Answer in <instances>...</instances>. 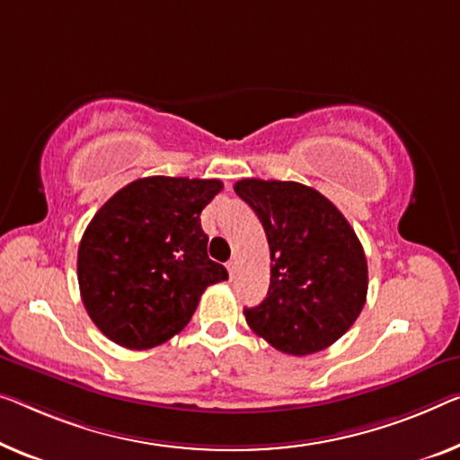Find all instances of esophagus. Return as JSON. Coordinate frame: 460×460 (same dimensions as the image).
Instances as JSON below:
<instances>
[{"instance_id":"esophagus-1","label":"esophagus","mask_w":460,"mask_h":460,"mask_svg":"<svg viewBox=\"0 0 460 460\" xmlns=\"http://www.w3.org/2000/svg\"><path fill=\"white\" fill-rule=\"evenodd\" d=\"M227 270H229V277L235 279V274H237V270H239L237 260H229V262H227Z\"/></svg>"}]
</instances>
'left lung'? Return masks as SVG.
I'll return each mask as SVG.
<instances>
[{
  "label": "left lung",
  "instance_id": "8db88e82",
  "mask_svg": "<svg viewBox=\"0 0 460 460\" xmlns=\"http://www.w3.org/2000/svg\"><path fill=\"white\" fill-rule=\"evenodd\" d=\"M233 188L258 215L270 248L266 299L243 310L250 328L297 358L331 347L366 305L367 262L353 227L304 183L252 177Z\"/></svg>",
  "mask_w": 460,
  "mask_h": 460
}]
</instances>
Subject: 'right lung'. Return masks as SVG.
<instances>
[{
    "label": "right lung",
    "mask_w": 460,
    "mask_h": 460,
    "mask_svg": "<svg viewBox=\"0 0 460 460\" xmlns=\"http://www.w3.org/2000/svg\"><path fill=\"white\" fill-rule=\"evenodd\" d=\"M218 180L142 177L102 204L82 235L78 285L88 316L109 341L142 351L175 337L208 285L227 280L212 262L200 212Z\"/></svg>",
    "instance_id": "1"
}]
</instances>
